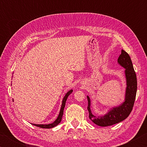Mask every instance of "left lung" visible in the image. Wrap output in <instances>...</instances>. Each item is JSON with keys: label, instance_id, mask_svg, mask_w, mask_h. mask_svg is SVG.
<instances>
[{"label": "left lung", "instance_id": "left-lung-1", "mask_svg": "<svg viewBox=\"0 0 147 147\" xmlns=\"http://www.w3.org/2000/svg\"><path fill=\"white\" fill-rule=\"evenodd\" d=\"M118 63L126 69L125 74L127 88L126 91L125 101L124 103L119 107L114 108L104 116L96 117L91 113L90 99L88 96H87L88 101L89 118L98 126H108L120 123L128 117L134 107L137 92V76L130 57L124 50H122L121 53L119 56Z\"/></svg>", "mask_w": 147, "mask_h": 147}]
</instances>
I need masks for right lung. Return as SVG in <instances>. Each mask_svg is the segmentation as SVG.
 Returning a JSON list of instances; mask_svg holds the SVG:
<instances>
[{
	"mask_svg": "<svg viewBox=\"0 0 147 147\" xmlns=\"http://www.w3.org/2000/svg\"><path fill=\"white\" fill-rule=\"evenodd\" d=\"M72 92H73V90L69 91L68 93H67V94H65V96H64V98L63 99V101H62V104H61V109H60V112H59V115L58 117V118H57L56 120L54 121L53 123H51V124H33V125H34V126H38V127H40L41 128H53V127H54V126L58 125V124L61 121L62 116H63V109H64V108H65V102H66L67 99L69 95L72 93Z\"/></svg>",
	"mask_w": 147,
	"mask_h": 147,
	"instance_id": "add662e5",
	"label": "right lung"
}]
</instances>
